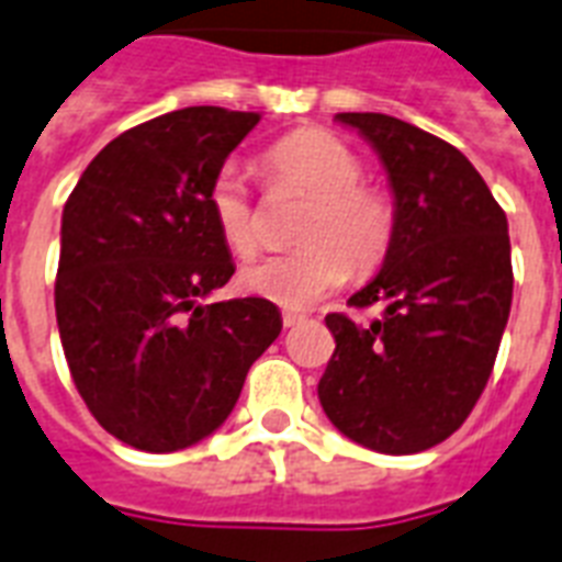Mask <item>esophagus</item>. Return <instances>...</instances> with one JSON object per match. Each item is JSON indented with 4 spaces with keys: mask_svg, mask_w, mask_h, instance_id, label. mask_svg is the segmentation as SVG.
I'll list each match as a JSON object with an SVG mask.
<instances>
[{
    "mask_svg": "<svg viewBox=\"0 0 562 562\" xmlns=\"http://www.w3.org/2000/svg\"><path fill=\"white\" fill-rule=\"evenodd\" d=\"M308 317L303 315V312H282V326L285 329H291V326H300V324H306Z\"/></svg>",
    "mask_w": 562,
    "mask_h": 562,
    "instance_id": "esophagus-1",
    "label": "esophagus"
}]
</instances>
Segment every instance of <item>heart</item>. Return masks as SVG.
<instances>
[{
	"label": "heart",
	"instance_id": "obj_1",
	"mask_svg": "<svg viewBox=\"0 0 562 562\" xmlns=\"http://www.w3.org/2000/svg\"><path fill=\"white\" fill-rule=\"evenodd\" d=\"M273 187L312 198L294 254L247 265L238 282L247 294L282 308H308L341 289L356 271L382 262L396 236V206L384 189L364 183L361 157L341 136L300 127L262 157ZM210 218L229 254L254 256L259 247L254 203L233 166L221 169L206 192Z\"/></svg>",
	"mask_w": 562,
	"mask_h": 562
}]
</instances>
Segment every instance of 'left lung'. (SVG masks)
I'll use <instances>...</instances> for the list:
<instances>
[{"instance_id": "left-lung-1", "label": "left lung", "mask_w": 562, "mask_h": 562, "mask_svg": "<svg viewBox=\"0 0 562 562\" xmlns=\"http://www.w3.org/2000/svg\"><path fill=\"white\" fill-rule=\"evenodd\" d=\"M384 166L396 236L350 306L326 315L335 352L317 384L344 437L384 454L426 452L461 428L496 361L514 300L507 215L454 145L384 113H338Z\"/></svg>"}]
</instances>
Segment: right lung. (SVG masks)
I'll return each mask as SVG.
<instances>
[{
	"label": "right lung",
	"instance_id": "1",
	"mask_svg": "<svg viewBox=\"0 0 562 562\" xmlns=\"http://www.w3.org/2000/svg\"><path fill=\"white\" fill-rule=\"evenodd\" d=\"M259 119L183 108L143 122L95 154L64 206L66 364L92 417L143 452L210 437L282 329L268 300L206 303L236 271L206 192Z\"/></svg>",
	"mask_w": 562,
	"mask_h": 562
}]
</instances>
